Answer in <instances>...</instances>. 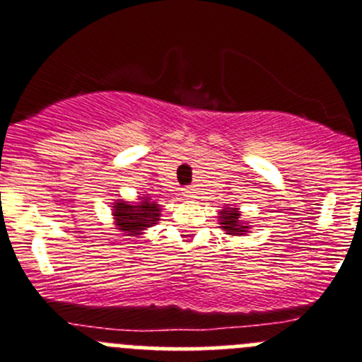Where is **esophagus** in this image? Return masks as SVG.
<instances>
[{
  "mask_svg": "<svg viewBox=\"0 0 362 362\" xmlns=\"http://www.w3.org/2000/svg\"><path fill=\"white\" fill-rule=\"evenodd\" d=\"M184 191H185V196H187V198H194V191H196V189L192 187V185H191V187H185Z\"/></svg>",
  "mask_w": 362,
  "mask_h": 362,
  "instance_id": "obj_1",
  "label": "esophagus"
}]
</instances>
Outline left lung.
Returning <instances> with one entry per match:
<instances>
[{
  "mask_svg": "<svg viewBox=\"0 0 362 362\" xmlns=\"http://www.w3.org/2000/svg\"><path fill=\"white\" fill-rule=\"evenodd\" d=\"M240 216V210L235 206H224L219 212V228L231 237H244L251 230V224L247 221H242Z\"/></svg>",
  "mask_w": 362,
  "mask_h": 362,
  "instance_id": "8db88e82",
  "label": "left lung"
}]
</instances>
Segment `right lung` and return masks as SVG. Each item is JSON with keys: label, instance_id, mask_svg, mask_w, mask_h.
<instances>
[{"label": "right lung", "instance_id": "obj_1", "mask_svg": "<svg viewBox=\"0 0 362 362\" xmlns=\"http://www.w3.org/2000/svg\"><path fill=\"white\" fill-rule=\"evenodd\" d=\"M115 230L122 231L124 237H141L145 230L160 221V205L150 194H141L138 202L115 199L111 205Z\"/></svg>", "mask_w": 362, "mask_h": 362}]
</instances>
